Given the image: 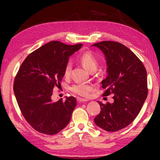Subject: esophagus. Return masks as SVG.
<instances>
[{"mask_svg":"<svg viewBox=\"0 0 160 160\" xmlns=\"http://www.w3.org/2000/svg\"><path fill=\"white\" fill-rule=\"evenodd\" d=\"M77 100L78 101V102H88V99L81 98V97H78Z\"/></svg>","mask_w":160,"mask_h":160,"instance_id":"obj_1","label":"esophagus"}]
</instances>
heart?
Returning a JSON list of instances; mask_svg holds the SVG:
<instances>
[{"instance_id":"b5f03b06","label":"heart","mask_w":160,"mask_h":160,"mask_svg":"<svg viewBox=\"0 0 160 160\" xmlns=\"http://www.w3.org/2000/svg\"><path fill=\"white\" fill-rule=\"evenodd\" d=\"M80 63L85 69L90 72H94L99 65V61L97 56L90 51H87L81 53L78 58ZM72 66L70 62H68L65 65L63 75L66 78H68L71 72ZM70 90L75 94L82 97L90 95L91 92L94 90V87L91 84L77 83L70 87Z\"/></svg>"}]
</instances>
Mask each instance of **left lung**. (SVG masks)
Masks as SVG:
<instances>
[{
    "instance_id": "left-lung-1",
    "label": "left lung",
    "mask_w": 160,
    "mask_h": 160,
    "mask_svg": "<svg viewBox=\"0 0 160 160\" xmlns=\"http://www.w3.org/2000/svg\"><path fill=\"white\" fill-rule=\"evenodd\" d=\"M107 59L108 75L102 81L103 97L112 94L113 103L99 102L101 112L94 118L97 126L114 132L131 124L148 97L147 71L142 61L119 42L103 41L93 44Z\"/></svg>"
}]
</instances>
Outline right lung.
<instances>
[{"label":"right lung","mask_w":160,"mask_h":160,"mask_svg":"<svg viewBox=\"0 0 160 160\" xmlns=\"http://www.w3.org/2000/svg\"><path fill=\"white\" fill-rule=\"evenodd\" d=\"M82 46L50 42L29 54L18 70L13 84L18 106L27 122L41 133L56 134L69 123L76 99L70 96L53 102L51 95L61 85L70 56Z\"/></svg>","instance_id":"1"}]
</instances>
